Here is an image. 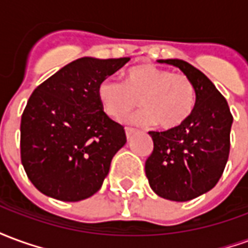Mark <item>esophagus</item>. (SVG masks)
<instances>
[{
	"instance_id": "esophagus-1",
	"label": "esophagus",
	"mask_w": 248,
	"mask_h": 248,
	"mask_svg": "<svg viewBox=\"0 0 248 248\" xmlns=\"http://www.w3.org/2000/svg\"><path fill=\"white\" fill-rule=\"evenodd\" d=\"M124 131H126V137H127V140H130V138H131V135L134 134L137 130L130 129V127H126V129H124Z\"/></svg>"
}]
</instances>
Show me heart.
<instances>
[{
  "label": "heart",
  "mask_w": 248,
  "mask_h": 248,
  "mask_svg": "<svg viewBox=\"0 0 248 248\" xmlns=\"http://www.w3.org/2000/svg\"><path fill=\"white\" fill-rule=\"evenodd\" d=\"M97 98L103 111L114 119L124 118L140 101L143 108L124 119L127 124L147 126L158 122L163 129H171L191 114L195 89L185 73L143 63L127 70L124 83L114 77L101 79Z\"/></svg>",
  "instance_id": "b5f03b06"
}]
</instances>
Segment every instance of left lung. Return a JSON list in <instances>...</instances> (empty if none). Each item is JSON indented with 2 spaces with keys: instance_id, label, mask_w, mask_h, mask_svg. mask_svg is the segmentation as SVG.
<instances>
[{
  "instance_id": "obj_1",
  "label": "left lung",
  "mask_w": 248,
  "mask_h": 248,
  "mask_svg": "<svg viewBox=\"0 0 248 248\" xmlns=\"http://www.w3.org/2000/svg\"><path fill=\"white\" fill-rule=\"evenodd\" d=\"M188 76L195 105L182 124L165 131H149L154 149L145 171L153 191L186 202L210 191L223 174L230 154L232 114L226 98L202 71L182 60H161Z\"/></svg>"
}]
</instances>
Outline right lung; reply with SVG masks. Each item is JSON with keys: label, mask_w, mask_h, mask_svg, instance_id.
Here are the masks:
<instances>
[{"label": "right lung", "mask_w": 248, "mask_h": 248, "mask_svg": "<svg viewBox=\"0 0 248 248\" xmlns=\"http://www.w3.org/2000/svg\"><path fill=\"white\" fill-rule=\"evenodd\" d=\"M129 61L78 58L30 95L21 118V162L42 194L78 202L101 188L126 134L102 110L97 86Z\"/></svg>", "instance_id": "1"}]
</instances>
